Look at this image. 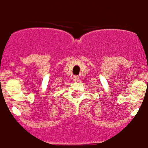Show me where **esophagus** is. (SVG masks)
Returning a JSON list of instances; mask_svg holds the SVG:
<instances>
[{"label": "esophagus", "instance_id": "1", "mask_svg": "<svg viewBox=\"0 0 148 148\" xmlns=\"http://www.w3.org/2000/svg\"><path fill=\"white\" fill-rule=\"evenodd\" d=\"M78 79H79V76H77V75H75V76H74V77H73V80H74V81H78Z\"/></svg>", "mask_w": 148, "mask_h": 148}]
</instances>
